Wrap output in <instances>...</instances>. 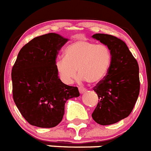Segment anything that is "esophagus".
Masks as SVG:
<instances>
[{
    "mask_svg": "<svg viewBox=\"0 0 151 151\" xmlns=\"http://www.w3.org/2000/svg\"><path fill=\"white\" fill-rule=\"evenodd\" d=\"M79 93H85L87 90H86V88L79 87Z\"/></svg>",
    "mask_w": 151,
    "mask_h": 151,
    "instance_id": "obj_1",
    "label": "esophagus"
}]
</instances>
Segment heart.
<instances>
[{"label": "heart", "mask_w": 151, "mask_h": 151, "mask_svg": "<svg viewBox=\"0 0 151 151\" xmlns=\"http://www.w3.org/2000/svg\"><path fill=\"white\" fill-rule=\"evenodd\" d=\"M111 60V51L107 45L79 39L66 47L64 58L57 61L56 68L66 84H71L76 79L77 70L82 79L97 83L108 75Z\"/></svg>", "instance_id": "b5f03b06"}]
</instances>
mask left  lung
Returning a JSON list of instances; mask_svg holds the SVG:
<instances>
[{
	"label": "left lung",
	"instance_id": "left-lung-1",
	"mask_svg": "<svg viewBox=\"0 0 151 151\" xmlns=\"http://www.w3.org/2000/svg\"><path fill=\"white\" fill-rule=\"evenodd\" d=\"M92 37L108 46L112 55L108 75L93 87L100 101L92 118L100 125H111L129 116L134 108L139 93V65L122 40L103 33Z\"/></svg>",
	"mask_w": 151,
	"mask_h": 151
}]
</instances>
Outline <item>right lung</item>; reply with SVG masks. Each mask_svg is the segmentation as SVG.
Here are the masks:
<instances>
[{"label": "right lung", "mask_w": 151, "mask_h": 151, "mask_svg": "<svg viewBox=\"0 0 151 151\" xmlns=\"http://www.w3.org/2000/svg\"><path fill=\"white\" fill-rule=\"evenodd\" d=\"M68 40L54 32L42 35L18 55L12 71L13 99L30 125L55 127L63 119L66 101L79 96L78 88L62 83L57 71V55Z\"/></svg>", "instance_id": "add662e5"}]
</instances>
